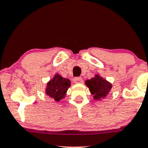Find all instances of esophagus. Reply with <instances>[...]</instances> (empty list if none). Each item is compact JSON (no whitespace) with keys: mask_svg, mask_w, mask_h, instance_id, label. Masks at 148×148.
Masks as SVG:
<instances>
[{"mask_svg":"<svg viewBox=\"0 0 148 148\" xmlns=\"http://www.w3.org/2000/svg\"><path fill=\"white\" fill-rule=\"evenodd\" d=\"M82 81L83 79L81 77H75L74 79V82L75 84H81V83H82Z\"/></svg>","mask_w":148,"mask_h":148,"instance_id":"obj_1","label":"esophagus"}]
</instances>
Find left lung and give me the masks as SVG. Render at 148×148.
Wrapping results in <instances>:
<instances>
[{"instance_id":"8db88e82","label":"left lung","mask_w":148,"mask_h":148,"mask_svg":"<svg viewBox=\"0 0 148 148\" xmlns=\"http://www.w3.org/2000/svg\"><path fill=\"white\" fill-rule=\"evenodd\" d=\"M85 84L89 88L90 92L95 100H101L106 98L112 88L111 83L99 74H96L95 77L90 79L86 80Z\"/></svg>"}]
</instances>
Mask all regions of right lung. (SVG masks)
Segmentation results:
<instances>
[{
  "instance_id": "right-lung-1",
  "label": "right lung",
  "mask_w": 148,
  "mask_h": 148,
  "mask_svg": "<svg viewBox=\"0 0 148 148\" xmlns=\"http://www.w3.org/2000/svg\"><path fill=\"white\" fill-rule=\"evenodd\" d=\"M70 86V80L56 74L47 84L45 93L55 101H60L65 97L67 90Z\"/></svg>"
}]
</instances>
